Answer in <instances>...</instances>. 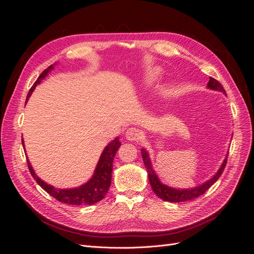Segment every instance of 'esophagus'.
<instances>
[{"label": "esophagus", "instance_id": "esophagus-1", "mask_svg": "<svg viewBox=\"0 0 254 254\" xmlns=\"http://www.w3.org/2000/svg\"><path fill=\"white\" fill-rule=\"evenodd\" d=\"M126 137L129 141H139L142 137V133L137 128L130 127L126 131Z\"/></svg>", "mask_w": 254, "mask_h": 254}]
</instances>
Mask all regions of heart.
<instances>
[{"mask_svg": "<svg viewBox=\"0 0 254 254\" xmlns=\"http://www.w3.org/2000/svg\"><path fill=\"white\" fill-rule=\"evenodd\" d=\"M159 75V71L158 70H152L148 73V76H147V82H152L153 80H155Z\"/></svg>", "mask_w": 254, "mask_h": 254, "instance_id": "heart-1", "label": "heart"}]
</instances>
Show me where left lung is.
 I'll list each match as a JSON object with an SVG mask.
<instances>
[{
	"label": "left lung",
	"mask_w": 254,
	"mask_h": 254,
	"mask_svg": "<svg viewBox=\"0 0 254 254\" xmlns=\"http://www.w3.org/2000/svg\"><path fill=\"white\" fill-rule=\"evenodd\" d=\"M207 87H209L210 89L218 90V91H221V92H224V93H226V91H225L224 87L221 86V83L213 77H210V80H209V82H207ZM141 153H142V158L144 161L146 171H147V174H148V179H149L152 190L155 191V194L159 198L163 199V200H165V201H170V202H182V201L193 200V199L203 195L205 191L219 179V177L221 176L222 172H224V170H225L226 164H227V160H228V156H227L226 159L224 160V162H222L220 168L218 170L217 174L214 175L210 180L204 182L202 186H199L197 188L190 189V190H176V189L168 188L160 182L157 175L152 170L150 159H149L147 151L143 148V149H141Z\"/></svg>",
	"instance_id": "8db88e82"
}]
</instances>
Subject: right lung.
I'll return each instance as SVG.
<instances>
[{"instance_id":"1","label":"right lung","mask_w":254,"mask_h":254,"mask_svg":"<svg viewBox=\"0 0 254 254\" xmlns=\"http://www.w3.org/2000/svg\"><path fill=\"white\" fill-rule=\"evenodd\" d=\"M54 65H50L48 68L40 74L39 77L35 81L33 84V87L30 88L27 97H26V102L28 97L32 95L33 91L35 90L36 86L39 83L45 76L48 75L51 70H53ZM22 144L24 146V142L22 140ZM121 146V142L119 139L113 140L108 146L104 149L101 159L98 161V164L95 168V172L93 174V177L88 181L86 184L77 188V189H71V190H61V189H56L50 184L45 183L42 181L39 177H37L35 174L32 165H30L29 161L27 160V166L28 170L30 172V175L33 176V178L36 180V182L39 184V186L48 193L53 196L55 199H57L58 201L67 203V204H72V205H90V204H94L98 201H101L102 199L107 195L110 188L111 184V174H112V164H113V159L115 157V153L119 150Z\"/></svg>"}]
</instances>
